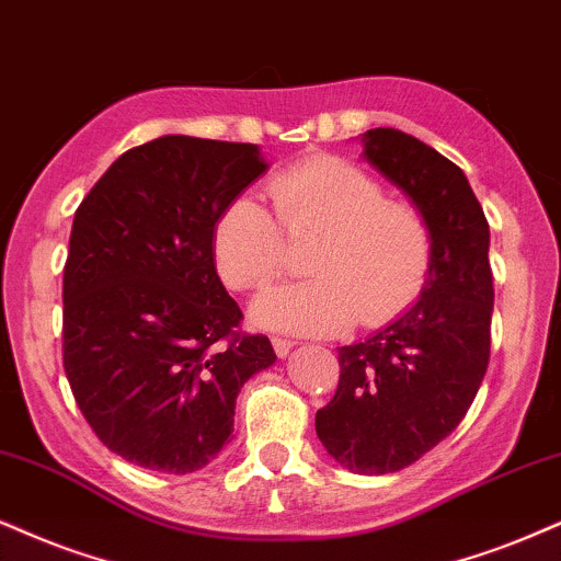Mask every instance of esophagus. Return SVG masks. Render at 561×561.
I'll list each match as a JSON object with an SVG mask.
<instances>
[{
    "label": "esophagus",
    "instance_id": "esophagus-1",
    "mask_svg": "<svg viewBox=\"0 0 561 561\" xmlns=\"http://www.w3.org/2000/svg\"><path fill=\"white\" fill-rule=\"evenodd\" d=\"M273 348H275V354L283 358V356H288V351L294 348V341H291V337H278V335H275L273 337Z\"/></svg>",
    "mask_w": 561,
    "mask_h": 561
}]
</instances>
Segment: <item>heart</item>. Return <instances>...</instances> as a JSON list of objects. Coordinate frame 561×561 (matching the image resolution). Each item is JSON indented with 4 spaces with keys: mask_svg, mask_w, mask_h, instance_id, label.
I'll list each match as a JSON object with an SVG mask.
<instances>
[{
    "mask_svg": "<svg viewBox=\"0 0 561 561\" xmlns=\"http://www.w3.org/2000/svg\"><path fill=\"white\" fill-rule=\"evenodd\" d=\"M273 213L257 199H228L213 226L218 273L237 291L280 278L291 241L314 239L304 267L312 278L254 304L265 328L328 335L385 324L419 299L434 257L432 226L419 205L387 197L385 184L337 156H314L267 179Z\"/></svg>",
    "mask_w": 561,
    "mask_h": 561,
    "instance_id": "b5f03b06",
    "label": "heart"
}]
</instances>
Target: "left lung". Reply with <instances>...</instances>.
I'll use <instances>...</instances> for the list:
<instances>
[{
	"instance_id": "8db88e82",
	"label": "left lung",
	"mask_w": 561,
	"mask_h": 561,
	"mask_svg": "<svg viewBox=\"0 0 561 561\" xmlns=\"http://www.w3.org/2000/svg\"><path fill=\"white\" fill-rule=\"evenodd\" d=\"M364 156L421 207L434 237L424 294L390 328L337 348V390L317 437L348 471L416 462L460 424L492 354L489 224L449 158L392 127L366 129Z\"/></svg>"
}]
</instances>
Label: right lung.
Listing matches in <instances>:
<instances>
[{
  "label": "right lung",
  "mask_w": 561,
  "mask_h": 561,
  "mask_svg": "<svg viewBox=\"0 0 561 561\" xmlns=\"http://www.w3.org/2000/svg\"><path fill=\"white\" fill-rule=\"evenodd\" d=\"M262 171L252 142L165 135L116 158L75 213L65 375L95 437L148 471L207 466L241 385L275 362L213 257L216 218Z\"/></svg>",
  "instance_id": "1"
}]
</instances>
